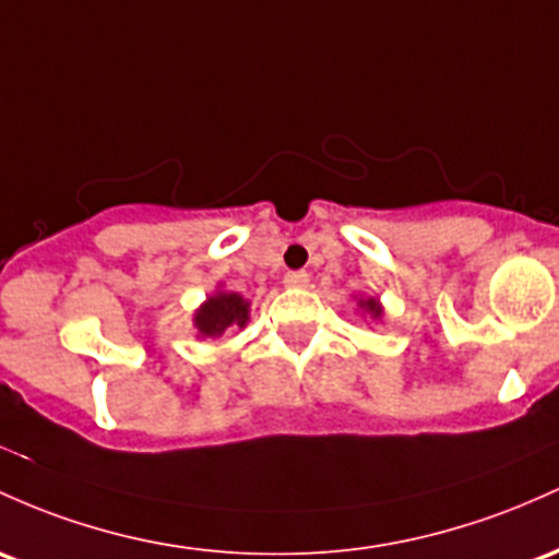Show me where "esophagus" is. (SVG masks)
Masks as SVG:
<instances>
[{
	"label": "esophagus",
	"instance_id": "34e87169",
	"mask_svg": "<svg viewBox=\"0 0 559 559\" xmlns=\"http://www.w3.org/2000/svg\"><path fill=\"white\" fill-rule=\"evenodd\" d=\"M284 284L289 286V289H305V286L310 284V275L305 273V270H289V273L284 275Z\"/></svg>",
	"mask_w": 559,
	"mask_h": 559
}]
</instances>
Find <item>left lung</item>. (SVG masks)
Returning <instances> with one entry per match:
<instances>
[{
  "mask_svg": "<svg viewBox=\"0 0 559 559\" xmlns=\"http://www.w3.org/2000/svg\"><path fill=\"white\" fill-rule=\"evenodd\" d=\"M358 308L369 312L371 318H382V305H379V299H373V297H360V299H358Z\"/></svg>",
  "mask_w": 559,
  "mask_h": 559,
  "instance_id": "1",
  "label": "left lung"
}]
</instances>
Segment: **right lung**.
<instances>
[{
  "instance_id": "obj_1",
  "label": "right lung",
  "mask_w": 559,
  "mask_h": 559,
  "mask_svg": "<svg viewBox=\"0 0 559 559\" xmlns=\"http://www.w3.org/2000/svg\"><path fill=\"white\" fill-rule=\"evenodd\" d=\"M247 323L249 302L236 292H214L193 316V326L199 336H219L225 334V329H243Z\"/></svg>"
}]
</instances>
